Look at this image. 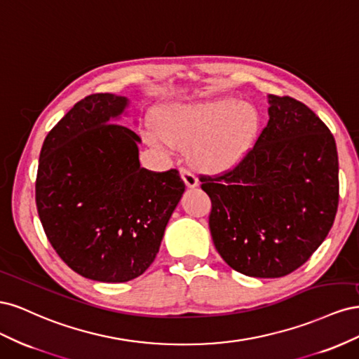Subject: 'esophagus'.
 <instances>
[{
	"instance_id": "obj_1",
	"label": "esophagus",
	"mask_w": 359,
	"mask_h": 359,
	"mask_svg": "<svg viewBox=\"0 0 359 359\" xmlns=\"http://www.w3.org/2000/svg\"><path fill=\"white\" fill-rule=\"evenodd\" d=\"M180 175H181L182 181L186 182V186H187L189 189L198 187L199 180L196 178V175H194V173H193L191 170H189V169H186V168H181V169H180Z\"/></svg>"
}]
</instances>
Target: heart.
Wrapping results in <instances>:
<instances>
[{
  "label": "heart",
  "mask_w": 359,
  "mask_h": 359,
  "mask_svg": "<svg viewBox=\"0 0 359 359\" xmlns=\"http://www.w3.org/2000/svg\"><path fill=\"white\" fill-rule=\"evenodd\" d=\"M157 124L145 128L151 145L173 149L190 145L191 156L211 170L229 169L252 147L259 128L256 107L235 97L173 103L157 114Z\"/></svg>",
  "instance_id": "obj_1"
}]
</instances>
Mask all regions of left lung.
<instances>
[{
  "mask_svg": "<svg viewBox=\"0 0 359 359\" xmlns=\"http://www.w3.org/2000/svg\"><path fill=\"white\" fill-rule=\"evenodd\" d=\"M268 103V124L240 165L201 182L224 262L248 277L278 278L306 264L331 231L339 156L310 107L273 94Z\"/></svg>",
  "mask_w": 359,
  "mask_h": 359,
  "instance_id": "obj_1",
  "label": "left lung"
}]
</instances>
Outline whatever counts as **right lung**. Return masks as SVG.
Here are the masks:
<instances>
[{
  "mask_svg": "<svg viewBox=\"0 0 359 359\" xmlns=\"http://www.w3.org/2000/svg\"><path fill=\"white\" fill-rule=\"evenodd\" d=\"M124 95L91 94L76 103L43 142L36 203L49 243L74 273L124 283L154 262L186 190L178 170L140 168V137L111 124Z\"/></svg>",
  "mask_w": 359,
  "mask_h": 359,
  "instance_id": "right-lung-1",
  "label": "right lung"
}]
</instances>
